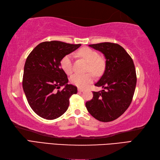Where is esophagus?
<instances>
[{"label": "esophagus", "instance_id": "obj_1", "mask_svg": "<svg viewBox=\"0 0 160 160\" xmlns=\"http://www.w3.org/2000/svg\"><path fill=\"white\" fill-rule=\"evenodd\" d=\"M78 92H80V93H81V92H83V91H84V90L82 89H80V88H79V89H78Z\"/></svg>", "mask_w": 160, "mask_h": 160}]
</instances>
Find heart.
Masks as SVG:
<instances>
[{"mask_svg": "<svg viewBox=\"0 0 160 160\" xmlns=\"http://www.w3.org/2000/svg\"><path fill=\"white\" fill-rule=\"evenodd\" d=\"M78 54L89 62L88 71L94 73H100L103 70V61L100 58V56L96 51L89 47H83L78 52ZM73 54L69 53L64 56L60 60V67L67 74H71L73 71ZM71 82L79 88H85L93 82V76L91 73L82 75L75 73L71 76Z\"/></svg>", "mask_w": 160, "mask_h": 160, "instance_id": "heart-1", "label": "heart"}]
</instances>
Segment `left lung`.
<instances>
[{
	"instance_id": "8db88e82",
	"label": "left lung",
	"mask_w": 160,
	"mask_h": 160,
	"mask_svg": "<svg viewBox=\"0 0 160 160\" xmlns=\"http://www.w3.org/2000/svg\"><path fill=\"white\" fill-rule=\"evenodd\" d=\"M89 46L102 53L106 59L104 72L95 84L106 90L93 91L92 100L87 102L86 107L98 120H115L130 106L133 97L137 82L133 61L118 44L102 42Z\"/></svg>"
}]
</instances>
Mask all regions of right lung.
Here are the masks:
<instances>
[{
	"instance_id": "add662e5",
	"label": "right lung",
	"mask_w": 160,
	"mask_h": 160,
	"mask_svg": "<svg viewBox=\"0 0 160 160\" xmlns=\"http://www.w3.org/2000/svg\"><path fill=\"white\" fill-rule=\"evenodd\" d=\"M80 46L56 40L43 42L27 58L22 88L29 106L40 117L47 120L59 118L69 107L70 97L77 93V87L68 84L60 60ZM61 86L63 89L60 90Z\"/></svg>"
}]
</instances>
